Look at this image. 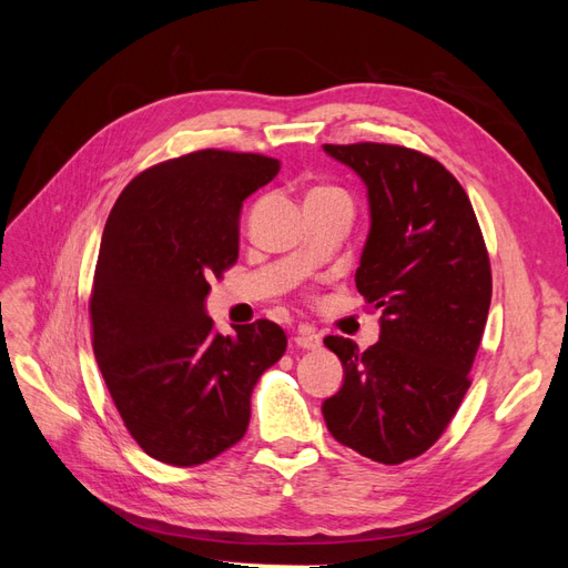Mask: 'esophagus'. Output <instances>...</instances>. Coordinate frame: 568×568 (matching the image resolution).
<instances>
[{
	"mask_svg": "<svg viewBox=\"0 0 568 568\" xmlns=\"http://www.w3.org/2000/svg\"><path fill=\"white\" fill-rule=\"evenodd\" d=\"M294 343H296L298 348H303V351H320L322 348V338L315 332H305V329H301L296 334Z\"/></svg>",
	"mask_w": 568,
	"mask_h": 568,
	"instance_id": "1",
	"label": "esophagus"
}]
</instances>
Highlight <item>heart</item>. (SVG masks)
I'll list each match as a JSON object with an SVG mask.
<instances>
[{
    "instance_id": "1",
    "label": "heart",
    "mask_w": 568,
    "mask_h": 568,
    "mask_svg": "<svg viewBox=\"0 0 568 568\" xmlns=\"http://www.w3.org/2000/svg\"><path fill=\"white\" fill-rule=\"evenodd\" d=\"M315 192H329V189H315Z\"/></svg>"
}]
</instances>
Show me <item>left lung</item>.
I'll return each instance as SVG.
<instances>
[{
    "label": "left lung",
    "instance_id": "obj_1",
    "mask_svg": "<svg viewBox=\"0 0 568 568\" xmlns=\"http://www.w3.org/2000/svg\"><path fill=\"white\" fill-rule=\"evenodd\" d=\"M324 151L367 186L372 225L355 284L382 311V336L367 351L324 338L346 376L322 415L341 445L403 464L443 436L471 386L493 296L486 242L467 192L436 159L376 142Z\"/></svg>",
    "mask_w": 568,
    "mask_h": 568
}]
</instances>
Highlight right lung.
<instances>
[{"label": "right lung", "mask_w": 568, "mask_h": 568, "mask_svg": "<svg viewBox=\"0 0 568 568\" xmlns=\"http://www.w3.org/2000/svg\"><path fill=\"white\" fill-rule=\"evenodd\" d=\"M280 173L261 153L201 149L146 168L118 196L90 296L92 346L120 419L140 448L196 467L244 438L251 393L286 351L280 324L222 336L209 280L239 257V211Z\"/></svg>", "instance_id": "right-lung-1"}]
</instances>
